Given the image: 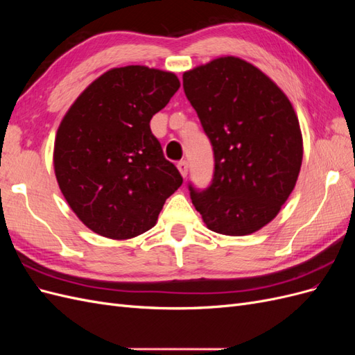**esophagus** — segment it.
I'll return each mask as SVG.
<instances>
[{"label":"esophagus","instance_id":"34e87169","mask_svg":"<svg viewBox=\"0 0 355 355\" xmlns=\"http://www.w3.org/2000/svg\"><path fill=\"white\" fill-rule=\"evenodd\" d=\"M178 170L180 171V175H182V176L187 178V175H188V163H187L185 159L179 161V163H178Z\"/></svg>","mask_w":355,"mask_h":355}]
</instances>
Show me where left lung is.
Instances as JSON below:
<instances>
[{
	"label": "left lung",
	"instance_id": "1",
	"mask_svg": "<svg viewBox=\"0 0 355 355\" xmlns=\"http://www.w3.org/2000/svg\"><path fill=\"white\" fill-rule=\"evenodd\" d=\"M184 90L214 155L211 184L188 185L192 204L214 232H256L280 211L302 164L292 103L261 69L234 56L185 72Z\"/></svg>",
	"mask_w": 355,
	"mask_h": 355
}]
</instances>
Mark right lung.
<instances>
[{
    "label": "right lung",
    "instance_id": "right-lung-1",
    "mask_svg": "<svg viewBox=\"0 0 355 355\" xmlns=\"http://www.w3.org/2000/svg\"><path fill=\"white\" fill-rule=\"evenodd\" d=\"M179 87L171 72L114 68L63 116L53 153L56 179L69 207L93 232L114 240L146 232L182 185L149 127Z\"/></svg>",
    "mask_w": 355,
    "mask_h": 355
}]
</instances>
